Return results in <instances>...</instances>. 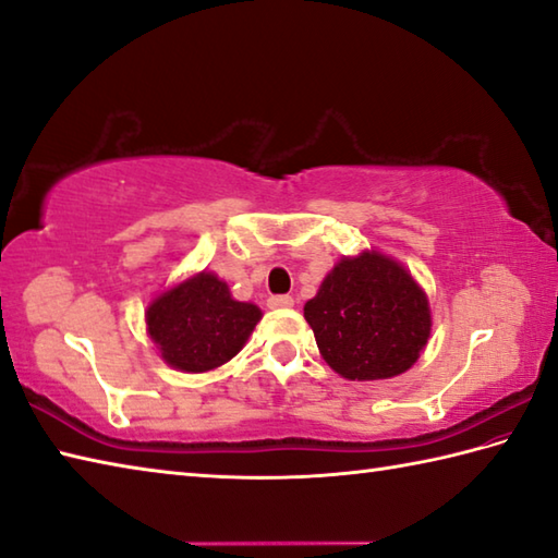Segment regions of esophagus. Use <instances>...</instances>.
<instances>
[{"mask_svg":"<svg viewBox=\"0 0 558 558\" xmlns=\"http://www.w3.org/2000/svg\"><path fill=\"white\" fill-rule=\"evenodd\" d=\"M294 300L290 298V294H272V298L268 300V307L270 310H288L292 307Z\"/></svg>","mask_w":558,"mask_h":558,"instance_id":"34e87169","label":"esophagus"}]
</instances>
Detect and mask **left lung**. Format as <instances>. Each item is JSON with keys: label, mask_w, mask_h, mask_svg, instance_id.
I'll use <instances>...</instances> for the list:
<instances>
[{"label": "left lung", "mask_w": 558, "mask_h": 558, "mask_svg": "<svg viewBox=\"0 0 558 558\" xmlns=\"http://www.w3.org/2000/svg\"><path fill=\"white\" fill-rule=\"evenodd\" d=\"M316 345L345 379H389L430 338V304L411 272L379 251L343 256L304 304Z\"/></svg>", "instance_id": "8db88e82"}]
</instances>
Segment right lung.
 Wrapping results in <instances>:
<instances>
[{
	"instance_id": "1",
	"label": "right lung",
	"mask_w": 558,
	"mask_h": 558,
	"mask_svg": "<svg viewBox=\"0 0 558 558\" xmlns=\"http://www.w3.org/2000/svg\"><path fill=\"white\" fill-rule=\"evenodd\" d=\"M260 316L256 304L234 300L227 282L207 270L163 290L145 312L147 336L163 363L193 375L229 363Z\"/></svg>"
}]
</instances>
